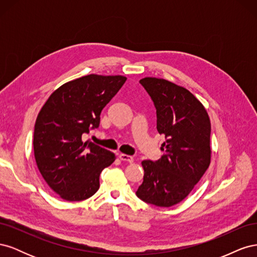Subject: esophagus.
<instances>
[{
	"label": "esophagus",
	"instance_id": "obj_1",
	"mask_svg": "<svg viewBox=\"0 0 257 257\" xmlns=\"http://www.w3.org/2000/svg\"><path fill=\"white\" fill-rule=\"evenodd\" d=\"M119 158H120L121 161L128 162V163H132V162L134 161V158H133V157H131V155H127V154H123V153H121V154L119 155Z\"/></svg>",
	"mask_w": 257,
	"mask_h": 257
}]
</instances>
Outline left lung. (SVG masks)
<instances>
[{"label": "left lung", "mask_w": 257, "mask_h": 257, "mask_svg": "<svg viewBox=\"0 0 257 257\" xmlns=\"http://www.w3.org/2000/svg\"><path fill=\"white\" fill-rule=\"evenodd\" d=\"M139 82L157 109L165 153L155 162H142L144 181L136 195L147 204L172 207L189 195L210 165L211 124L205 107L189 90L154 77Z\"/></svg>", "instance_id": "8db88e82"}]
</instances>
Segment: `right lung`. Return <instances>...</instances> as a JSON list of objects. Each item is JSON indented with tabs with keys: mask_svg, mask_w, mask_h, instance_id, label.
I'll use <instances>...</instances> for the list:
<instances>
[{
	"mask_svg": "<svg viewBox=\"0 0 257 257\" xmlns=\"http://www.w3.org/2000/svg\"><path fill=\"white\" fill-rule=\"evenodd\" d=\"M126 80L124 76L87 75L54 91L37 115L34 157L40 173L61 198L80 201L94 195L99 175L114 153L83 135L99 126L100 112Z\"/></svg>",
	"mask_w": 257,
	"mask_h": 257,
	"instance_id": "right-lung-1",
	"label": "right lung"
}]
</instances>
